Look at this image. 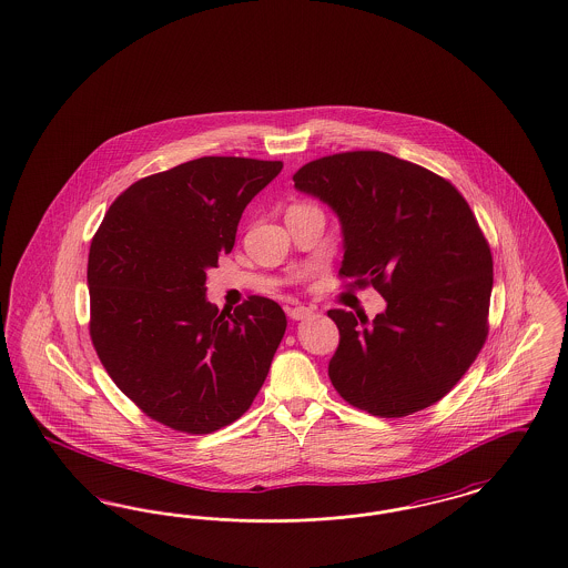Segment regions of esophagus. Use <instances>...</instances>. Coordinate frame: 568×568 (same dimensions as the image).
Segmentation results:
<instances>
[{"mask_svg": "<svg viewBox=\"0 0 568 568\" xmlns=\"http://www.w3.org/2000/svg\"><path fill=\"white\" fill-rule=\"evenodd\" d=\"M287 315L290 318H294V321H302V318H308L313 315V311L311 308H306V306H295V308H290L287 311Z\"/></svg>", "mask_w": 568, "mask_h": 568, "instance_id": "34e87169", "label": "esophagus"}]
</instances>
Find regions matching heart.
I'll list each match as a JSON object with an SVG mask.
<instances>
[{"mask_svg":"<svg viewBox=\"0 0 568 568\" xmlns=\"http://www.w3.org/2000/svg\"><path fill=\"white\" fill-rule=\"evenodd\" d=\"M297 209H311V204H294L290 211H297Z\"/></svg>","mask_w":568,"mask_h":568,"instance_id":"heart-1","label":"heart"}]
</instances>
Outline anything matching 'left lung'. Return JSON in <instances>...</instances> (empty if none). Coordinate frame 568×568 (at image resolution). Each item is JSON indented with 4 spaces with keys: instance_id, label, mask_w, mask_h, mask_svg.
<instances>
[{
    "instance_id": "8db88e82",
    "label": "left lung",
    "mask_w": 568,
    "mask_h": 568,
    "mask_svg": "<svg viewBox=\"0 0 568 568\" xmlns=\"http://www.w3.org/2000/svg\"><path fill=\"white\" fill-rule=\"evenodd\" d=\"M294 183L336 213L342 276L372 283L386 302L374 321L327 313L341 329L332 385L374 416L429 408L488 332L493 255L469 204L453 183L385 152L313 160Z\"/></svg>"
}]
</instances>
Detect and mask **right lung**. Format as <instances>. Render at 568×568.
<instances>
[{"label":"right lung","instance_id":"obj_1","mask_svg":"<svg viewBox=\"0 0 568 568\" xmlns=\"http://www.w3.org/2000/svg\"><path fill=\"white\" fill-rule=\"evenodd\" d=\"M278 160L204 156L124 190L89 253L91 338L115 386L175 432H217L250 409L283 341V308L253 295L220 311L206 271L234 247Z\"/></svg>","mask_w":568,"mask_h":568}]
</instances>
